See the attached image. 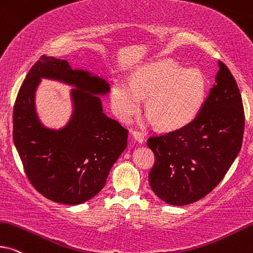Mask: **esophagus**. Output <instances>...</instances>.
I'll use <instances>...</instances> for the list:
<instances>
[{"label":"esophagus","mask_w":253,"mask_h":253,"mask_svg":"<svg viewBox=\"0 0 253 253\" xmlns=\"http://www.w3.org/2000/svg\"><path fill=\"white\" fill-rule=\"evenodd\" d=\"M132 137L137 143L139 144L144 143V134L142 132H139V131H132Z\"/></svg>","instance_id":"34e87169"}]
</instances>
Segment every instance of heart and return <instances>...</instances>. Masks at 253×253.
<instances>
[{
	"label": "heart",
	"instance_id": "heart-1",
	"mask_svg": "<svg viewBox=\"0 0 253 253\" xmlns=\"http://www.w3.org/2000/svg\"><path fill=\"white\" fill-rule=\"evenodd\" d=\"M207 80L199 68H183L178 62L163 59L146 62L134 72L132 80H116L111 89V107L124 122H129L146 97V120L158 122L164 130L186 126L201 109Z\"/></svg>",
	"mask_w": 253,
	"mask_h": 253
}]
</instances>
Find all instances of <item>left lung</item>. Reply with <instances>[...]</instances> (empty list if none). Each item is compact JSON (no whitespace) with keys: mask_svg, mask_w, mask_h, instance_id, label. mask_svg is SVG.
Returning a JSON list of instances; mask_svg holds the SVG:
<instances>
[{"mask_svg":"<svg viewBox=\"0 0 253 253\" xmlns=\"http://www.w3.org/2000/svg\"><path fill=\"white\" fill-rule=\"evenodd\" d=\"M219 70L196 117L186 126L151 137L156 163L151 189L164 202L185 206L205 198L224 178L239 153L244 132L242 96L229 68Z\"/></svg>","mask_w":253,"mask_h":253,"instance_id":"1","label":"left lung"}]
</instances>
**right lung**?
<instances>
[{"instance_id": "1", "label": "right lung", "mask_w": 253, "mask_h": 253, "mask_svg": "<svg viewBox=\"0 0 253 253\" xmlns=\"http://www.w3.org/2000/svg\"><path fill=\"white\" fill-rule=\"evenodd\" d=\"M42 78L74 87L72 115L61 129L46 128L37 115L35 91ZM109 91L104 78L54 57L42 55L29 71L16 97L12 138L26 176L45 198L80 205L106 185L129 132L103 113L100 96Z\"/></svg>"}]
</instances>
